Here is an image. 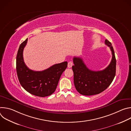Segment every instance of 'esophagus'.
<instances>
[{"label":"esophagus","instance_id":"esophagus-1","mask_svg":"<svg viewBox=\"0 0 131 131\" xmlns=\"http://www.w3.org/2000/svg\"><path fill=\"white\" fill-rule=\"evenodd\" d=\"M73 65V62L71 61H70L68 63V68H71Z\"/></svg>","mask_w":131,"mask_h":131}]
</instances>
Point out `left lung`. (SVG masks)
Segmentation results:
<instances>
[{"label": "left lung", "mask_w": 131, "mask_h": 131, "mask_svg": "<svg viewBox=\"0 0 131 131\" xmlns=\"http://www.w3.org/2000/svg\"><path fill=\"white\" fill-rule=\"evenodd\" d=\"M105 43L111 51L112 59L109 65L104 69L93 71L85 65L81 58L74 57L73 82L75 88L80 94L90 96L98 94L105 90L113 82L116 70V60L115 52L110 42L105 40Z\"/></svg>", "instance_id": "obj_1"}]
</instances>
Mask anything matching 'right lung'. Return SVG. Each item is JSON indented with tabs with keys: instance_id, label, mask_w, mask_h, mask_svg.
<instances>
[{
	"instance_id": "obj_1",
	"label": "right lung",
	"mask_w": 131,
	"mask_h": 131,
	"mask_svg": "<svg viewBox=\"0 0 131 131\" xmlns=\"http://www.w3.org/2000/svg\"><path fill=\"white\" fill-rule=\"evenodd\" d=\"M28 39L23 42L16 56V72L22 87L30 94L39 97H46L54 92L62 73L67 67V62L54 64L42 71L29 69L25 65L23 52Z\"/></svg>"
}]
</instances>
